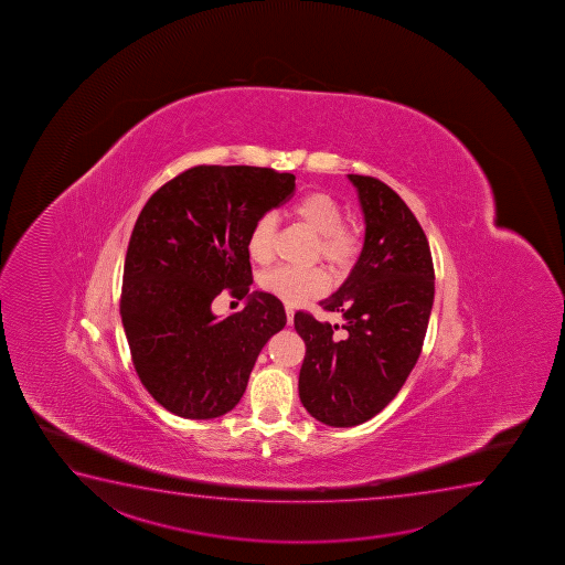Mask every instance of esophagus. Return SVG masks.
Segmentation results:
<instances>
[{
	"label": "esophagus",
	"mask_w": 565,
	"mask_h": 565,
	"mask_svg": "<svg viewBox=\"0 0 565 565\" xmlns=\"http://www.w3.org/2000/svg\"><path fill=\"white\" fill-rule=\"evenodd\" d=\"M287 326H292V319H295V310L291 306H286Z\"/></svg>",
	"instance_id": "esophagus-1"
}]
</instances>
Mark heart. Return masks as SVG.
<instances>
[{
    "instance_id": "b5f03b06",
    "label": "heart",
    "mask_w": 565,
    "mask_h": 565,
    "mask_svg": "<svg viewBox=\"0 0 565 565\" xmlns=\"http://www.w3.org/2000/svg\"><path fill=\"white\" fill-rule=\"evenodd\" d=\"M289 215L300 225L318 234L313 257L326 260L334 270L352 265L359 253V238L352 226L344 223V210L339 200L323 191L300 196ZM278 220L274 213H263L253 223L247 236V253L257 265H268L276 255ZM260 287L276 299L287 305H300L306 300L318 299L329 289V278L319 268H291L276 266L260 276Z\"/></svg>"
}]
</instances>
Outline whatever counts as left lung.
<instances>
[{
	"instance_id": "obj_1",
	"label": "left lung",
	"mask_w": 565,
	"mask_h": 565,
	"mask_svg": "<svg viewBox=\"0 0 565 565\" xmlns=\"http://www.w3.org/2000/svg\"><path fill=\"white\" fill-rule=\"evenodd\" d=\"M365 215V244L339 291L321 300L344 331L312 313H295L305 340L299 395L321 424L352 427L392 403L418 361L435 297L424 228L392 186L348 175Z\"/></svg>"
}]
</instances>
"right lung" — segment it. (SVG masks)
<instances>
[{"label":"right lung","mask_w":565,"mask_h":565,"mask_svg":"<svg viewBox=\"0 0 565 565\" xmlns=\"http://www.w3.org/2000/svg\"><path fill=\"white\" fill-rule=\"evenodd\" d=\"M295 175L273 168H189L147 200L128 244L120 318L134 369L175 416L210 419L238 405L284 305L249 295L242 312H212L221 291L253 284L247 236L255 220L291 199Z\"/></svg>","instance_id":"right-lung-1"}]
</instances>
